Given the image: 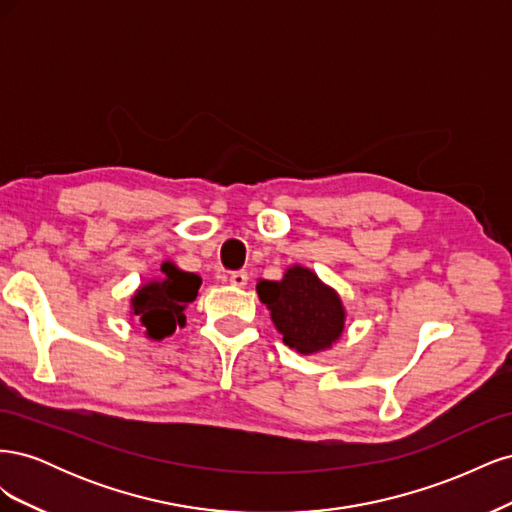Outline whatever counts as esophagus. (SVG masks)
I'll use <instances>...</instances> for the list:
<instances>
[{
	"label": "esophagus",
	"instance_id": "34e87169",
	"mask_svg": "<svg viewBox=\"0 0 512 512\" xmlns=\"http://www.w3.org/2000/svg\"><path fill=\"white\" fill-rule=\"evenodd\" d=\"M247 280H250V277H247V273H245V271H235V273H230V284H232V286L243 288V286L247 284Z\"/></svg>",
	"mask_w": 512,
	"mask_h": 512
}]
</instances>
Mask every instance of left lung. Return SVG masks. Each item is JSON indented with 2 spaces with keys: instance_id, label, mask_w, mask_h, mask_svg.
<instances>
[{
  "instance_id": "obj_1",
  "label": "left lung",
  "mask_w": 512,
  "mask_h": 512,
  "mask_svg": "<svg viewBox=\"0 0 512 512\" xmlns=\"http://www.w3.org/2000/svg\"><path fill=\"white\" fill-rule=\"evenodd\" d=\"M258 299L267 305L284 344L299 354L331 350L346 329V307L337 290L303 265H292L280 282L258 280Z\"/></svg>"
}]
</instances>
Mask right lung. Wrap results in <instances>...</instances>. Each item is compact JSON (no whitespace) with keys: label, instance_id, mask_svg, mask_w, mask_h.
Returning a JSON list of instances; mask_svg holds the SVG:
<instances>
[{"label":"right lung","instance_id":"add662e5","mask_svg":"<svg viewBox=\"0 0 512 512\" xmlns=\"http://www.w3.org/2000/svg\"><path fill=\"white\" fill-rule=\"evenodd\" d=\"M160 271V277L138 286L130 299V316L141 322L153 342L185 327V307L198 297L203 284L200 275L179 269L173 260H164Z\"/></svg>","mask_w":512,"mask_h":512}]
</instances>
